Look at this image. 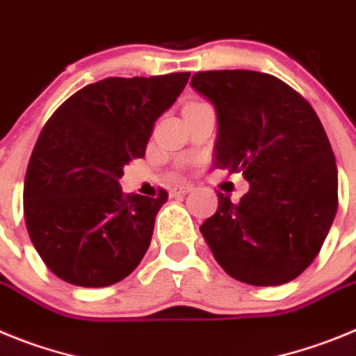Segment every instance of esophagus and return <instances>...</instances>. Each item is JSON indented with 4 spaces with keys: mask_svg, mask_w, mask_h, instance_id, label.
Wrapping results in <instances>:
<instances>
[{
    "mask_svg": "<svg viewBox=\"0 0 356 356\" xmlns=\"http://www.w3.org/2000/svg\"><path fill=\"white\" fill-rule=\"evenodd\" d=\"M191 190H193V186H191V184H188V182H179V184L172 186L170 195H172V197H179V195L190 193Z\"/></svg>",
    "mask_w": 356,
    "mask_h": 356,
    "instance_id": "obj_1",
    "label": "esophagus"
}]
</instances>
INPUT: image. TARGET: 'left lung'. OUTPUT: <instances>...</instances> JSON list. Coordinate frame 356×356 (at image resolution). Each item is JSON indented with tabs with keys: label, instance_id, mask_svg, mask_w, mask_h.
<instances>
[{
	"label": "left lung",
	"instance_id": "left-lung-1",
	"mask_svg": "<svg viewBox=\"0 0 356 356\" xmlns=\"http://www.w3.org/2000/svg\"><path fill=\"white\" fill-rule=\"evenodd\" d=\"M190 85L216 108L214 166L250 182L236 204L218 193L202 236L236 280H294L319 254L339 206L337 165L321 120L305 97L264 72L202 70Z\"/></svg>",
	"mask_w": 356,
	"mask_h": 356
}]
</instances>
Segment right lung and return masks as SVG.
I'll list each match as a JSON object with an SVG mask.
<instances>
[{"label":"right lung","instance_id":"add662e5","mask_svg":"<svg viewBox=\"0 0 356 356\" xmlns=\"http://www.w3.org/2000/svg\"><path fill=\"white\" fill-rule=\"evenodd\" d=\"M190 72L106 78L51 115L28 163L24 220L44 264L79 287H106L140 264L168 198L124 193V166L145 156L159 115Z\"/></svg>","mask_w":356,"mask_h":356}]
</instances>
